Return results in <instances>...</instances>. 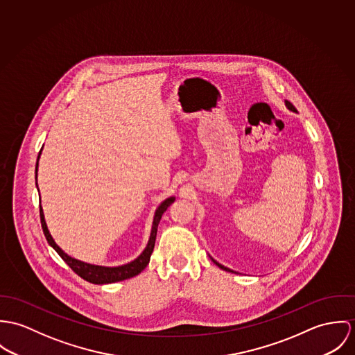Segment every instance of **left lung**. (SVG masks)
Returning <instances> with one entry per match:
<instances>
[{
	"label": "left lung",
	"mask_w": 355,
	"mask_h": 355,
	"mask_svg": "<svg viewBox=\"0 0 355 355\" xmlns=\"http://www.w3.org/2000/svg\"><path fill=\"white\" fill-rule=\"evenodd\" d=\"M284 105H286V107H287V109H288V110H290V112H293V113H297V110H295V107H294V106H293V105H291V103H290V102H288V101H284ZM211 260H212V261H214V263H215V264H216V266H218V267H219V268H222V270H225V271H227V272H234V271H233V270H230V268H227V267H225V266H222V264H219V263H218V261H216V260H214V259H212V257H211Z\"/></svg>",
	"instance_id": "left-lung-1"
}]
</instances>
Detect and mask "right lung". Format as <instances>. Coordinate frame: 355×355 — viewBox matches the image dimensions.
I'll use <instances>...</instances> for the list:
<instances>
[{
    "mask_svg": "<svg viewBox=\"0 0 355 355\" xmlns=\"http://www.w3.org/2000/svg\"><path fill=\"white\" fill-rule=\"evenodd\" d=\"M40 154H42V150L40 151V155L37 159V167H35V180L38 177V163H40ZM37 187H38V182H37ZM40 192V189H38ZM175 197H167L166 200H163L157 208L155 211V215H154V220H153V227H151V234L148 238V242H147V246L144 248V250L135 259L132 260L130 263H126V264H122V266H117V267H105V266H96V264H89V263H84L81 260H78L72 256H69L68 253H65L54 241V238L50 234L49 229H47V225H46V220H44V214H43V208L42 205H40V223H42V229H43V233L44 236L49 242V245L61 256V259L80 276L83 277L84 280L89 282V283H95V284H106V283H116L119 280H125V279H129V277H133V276L139 275L150 263V259H151V254L154 252V246H155V239H157V232H158V225L160 222V218L163 215V212L170 207L171 202H174Z\"/></svg>",
    "mask_w": 355,
    "mask_h": 355,
    "instance_id": "1",
    "label": "right lung"
}]
</instances>
